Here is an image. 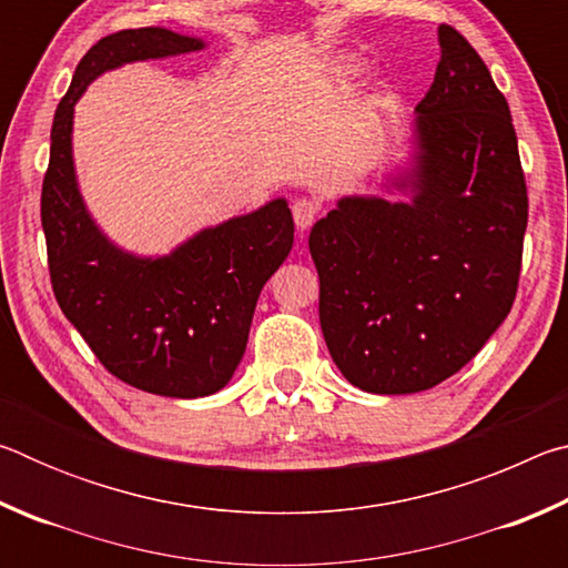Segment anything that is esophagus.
Returning a JSON list of instances; mask_svg holds the SVG:
<instances>
[{
  "label": "esophagus",
  "mask_w": 568,
  "mask_h": 568,
  "mask_svg": "<svg viewBox=\"0 0 568 568\" xmlns=\"http://www.w3.org/2000/svg\"><path fill=\"white\" fill-rule=\"evenodd\" d=\"M318 213H321V205L311 197H301L293 203V220H295V227L301 230V233H305V230L315 223Z\"/></svg>",
  "instance_id": "obj_1"
}]
</instances>
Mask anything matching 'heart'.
Returning a JSON list of instances; mask_svg holds the SVG:
<instances>
[{
    "mask_svg": "<svg viewBox=\"0 0 568 568\" xmlns=\"http://www.w3.org/2000/svg\"><path fill=\"white\" fill-rule=\"evenodd\" d=\"M351 70H358V64H351Z\"/></svg>",
    "mask_w": 568,
    "mask_h": 568,
    "instance_id": "b5f03b06",
    "label": "heart"
}]
</instances>
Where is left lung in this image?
Here are the masks:
<instances>
[{"label":"left lung","mask_w":568,"mask_h":568,"mask_svg":"<svg viewBox=\"0 0 568 568\" xmlns=\"http://www.w3.org/2000/svg\"><path fill=\"white\" fill-rule=\"evenodd\" d=\"M438 42L416 158L393 180L410 200L343 197L307 237L331 358L381 396L464 368L506 321L521 275L528 195L508 102L464 34L440 24Z\"/></svg>","instance_id":"obj_1"}]
</instances>
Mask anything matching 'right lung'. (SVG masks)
<instances>
[{
	"instance_id": "add662e5",
	"label": "right lung",
	"mask_w": 568,
	"mask_h": 568,
	"mask_svg": "<svg viewBox=\"0 0 568 568\" xmlns=\"http://www.w3.org/2000/svg\"><path fill=\"white\" fill-rule=\"evenodd\" d=\"M205 42L162 27L102 37L77 64L54 112L42 182V230L52 291L114 378L170 398H203L243 361L263 285L293 247L283 197L207 227L162 257L112 245L82 203L72 160L74 104L114 67L203 50Z\"/></svg>"
}]
</instances>
